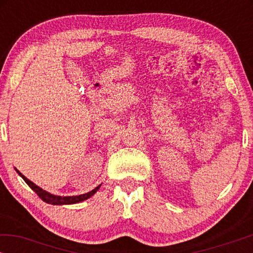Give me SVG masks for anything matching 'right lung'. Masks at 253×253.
<instances>
[{
  "mask_svg": "<svg viewBox=\"0 0 253 253\" xmlns=\"http://www.w3.org/2000/svg\"><path fill=\"white\" fill-rule=\"evenodd\" d=\"M17 170V169H16ZM17 172L22 176V178L24 179L27 183V185L30 186L31 189L33 190L34 192L37 193L38 196L40 197L41 199L43 200L44 203L47 204H51V205H70V204H77V203H81L83 202V200H86L88 199L89 197H92L94 193L98 191L100 186H101V184H100L99 186H96L95 189H93L92 191H89L87 193H84V195H79V196H68V197H62V196H55V195H51V193L44 191V190H42L41 188H39V186L34 184L33 182H31L29 178H26L25 176H24L22 172H19L18 170H17Z\"/></svg>",
  "mask_w": 253,
  "mask_h": 253,
  "instance_id": "add662e5",
  "label": "right lung"
}]
</instances>
